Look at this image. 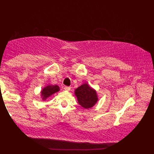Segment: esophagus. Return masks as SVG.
<instances>
[{
  "instance_id": "obj_1",
  "label": "esophagus",
  "mask_w": 154,
  "mask_h": 154,
  "mask_svg": "<svg viewBox=\"0 0 154 154\" xmlns=\"http://www.w3.org/2000/svg\"><path fill=\"white\" fill-rule=\"evenodd\" d=\"M64 90H66V91H69V90H71V88L70 87H68V86H65Z\"/></svg>"
}]
</instances>
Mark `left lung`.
I'll use <instances>...</instances> for the list:
<instances>
[{
    "label": "left lung",
    "mask_w": 154,
    "mask_h": 154,
    "mask_svg": "<svg viewBox=\"0 0 154 154\" xmlns=\"http://www.w3.org/2000/svg\"><path fill=\"white\" fill-rule=\"evenodd\" d=\"M79 104L84 109H90L94 106L99 100L97 93L94 88L87 83L82 84L74 91Z\"/></svg>",
    "instance_id": "1"
}]
</instances>
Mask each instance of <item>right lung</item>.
Here are the masks:
<instances>
[{"instance_id": "obj_1", "label": "right lung", "mask_w": 154, "mask_h": 154, "mask_svg": "<svg viewBox=\"0 0 154 154\" xmlns=\"http://www.w3.org/2000/svg\"><path fill=\"white\" fill-rule=\"evenodd\" d=\"M60 88L57 85H48L44 87L41 91V97L42 101H45L52 94L60 91Z\"/></svg>"}]
</instances>
